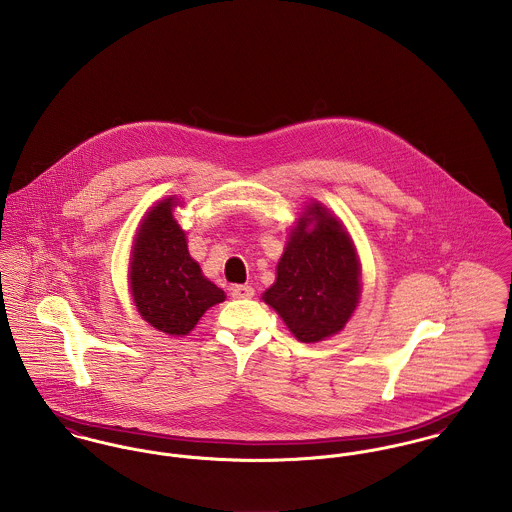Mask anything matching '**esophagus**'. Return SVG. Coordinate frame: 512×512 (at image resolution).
Here are the masks:
<instances>
[{
  "instance_id": "1",
  "label": "esophagus",
  "mask_w": 512,
  "mask_h": 512,
  "mask_svg": "<svg viewBox=\"0 0 512 512\" xmlns=\"http://www.w3.org/2000/svg\"><path fill=\"white\" fill-rule=\"evenodd\" d=\"M230 295L234 299H250V297H254V288L252 286H234L230 290Z\"/></svg>"
}]
</instances>
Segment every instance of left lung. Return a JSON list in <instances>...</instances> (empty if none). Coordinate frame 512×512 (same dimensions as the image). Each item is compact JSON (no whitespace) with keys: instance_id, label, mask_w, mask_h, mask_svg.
Returning <instances> with one entry per match:
<instances>
[{"instance_id":"1","label":"left lung","mask_w":512,"mask_h":512,"mask_svg":"<svg viewBox=\"0 0 512 512\" xmlns=\"http://www.w3.org/2000/svg\"><path fill=\"white\" fill-rule=\"evenodd\" d=\"M312 228H308V224ZM361 270L341 222L321 205H309L278 262L276 284L264 301L286 321L301 343L339 333L361 295Z\"/></svg>"}]
</instances>
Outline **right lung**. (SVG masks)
<instances>
[{"label":"right lung","mask_w":512,"mask_h":512,"mask_svg":"<svg viewBox=\"0 0 512 512\" xmlns=\"http://www.w3.org/2000/svg\"><path fill=\"white\" fill-rule=\"evenodd\" d=\"M173 197L157 203L142 222L132 252L130 288L147 323L167 335H187L203 313L224 301L189 256L185 232L173 219Z\"/></svg>","instance_id":"right-lung-1"}]
</instances>
